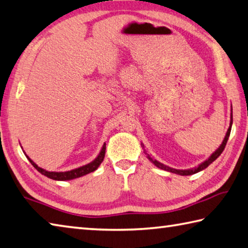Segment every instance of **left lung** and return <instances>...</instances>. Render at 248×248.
Listing matches in <instances>:
<instances>
[{"label": "left lung", "instance_id": "obj_1", "mask_svg": "<svg viewBox=\"0 0 248 248\" xmlns=\"http://www.w3.org/2000/svg\"><path fill=\"white\" fill-rule=\"evenodd\" d=\"M232 123H233V119H232V105H231V120H230V127H229V129H228V131H227V133H226V137H224L222 143L220 144V146L213 153V154H211V155L208 157V158H207L205 161H202V163L200 164L199 166H197V167L191 168V169H184V170H182V169H181V170H180V169H174V168L168 167V166H166V165H164V164L159 163L158 160L154 159L150 154H147L145 150H144V153H145V154L147 155L146 157H147L148 159H150L151 163L154 164V165L156 166V167H158L159 169H163V170L168 171V172H172V173L180 174V175H191V174L197 173V172H200V171L204 170L205 168L208 167V166H209L211 163H213V161H215L216 159L218 158V157H219L220 155H221V153L223 152L224 147H226V144H227V142H228L229 137H230V132H231V128H232ZM141 145H142V147L144 148L143 144H141Z\"/></svg>", "mask_w": 248, "mask_h": 248}]
</instances>
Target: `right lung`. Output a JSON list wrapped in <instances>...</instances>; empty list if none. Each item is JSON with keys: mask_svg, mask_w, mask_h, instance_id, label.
<instances>
[{"mask_svg": "<svg viewBox=\"0 0 248 248\" xmlns=\"http://www.w3.org/2000/svg\"><path fill=\"white\" fill-rule=\"evenodd\" d=\"M105 151H106V143L103 144L101 152L98 153L96 158L92 160L91 163H89L84 166H81V167H79V168L69 170V171H62V172H56V171H47L46 169L39 167V166L35 164L32 159L29 158V156L26 155L25 152L24 153H25L27 158H28V160L31 163V165H32L40 173H42L43 175H46V177L52 179V180H56V181H69V180H74V179H77L80 177H83V175H85V174L91 173V172H93V171H95L98 167H100L102 161L104 160Z\"/></svg>", "mask_w": 248, "mask_h": 248, "instance_id": "obj_1", "label": "right lung"}]
</instances>
